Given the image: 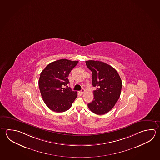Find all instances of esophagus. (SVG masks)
Instances as JSON below:
<instances>
[{
    "label": "esophagus",
    "mask_w": 160,
    "mask_h": 160,
    "mask_svg": "<svg viewBox=\"0 0 160 160\" xmlns=\"http://www.w3.org/2000/svg\"><path fill=\"white\" fill-rule=\"evenodd\" d=\"M85 92V90L84 89H82V90L80 91V93H81V94H83V93Z\"/></svg>",
    "instance_id": "esophagus-1"
}]
</instances>
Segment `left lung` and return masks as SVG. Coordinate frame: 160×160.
<instances>
[{
    "label": "left lung",
    "instance_id": "left-lung-1",
    "mask_svg": "<svg viewBox=\"0 0 160 160\" xmlns=\"http://www.w3.org/2000/svg\"><path fill=\"white\" fill-rule=\"evenodd\" d=\"M87 68L92 73L93 100L88 104L91 112L98 115L107 113L114 107L119 99L122 89V81L116 70L104 62L86 61Z\"/></svg>",
    "mask_w": 160,
    "mask_h": 160
}]
</instances>
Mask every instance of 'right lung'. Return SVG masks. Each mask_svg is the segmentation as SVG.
Segmentation results:
<instances>
[{"instance_id":"add662e5","label":"right lung","mask_w":160,"mask_h":160,"mask_svg":"<svg viewBox=\"0 0 160 160\" xmlns=\"http://www.w3.org/2000/svg\"><path fill=\"white\" fill-rule=\"evenodd\" d=\"M78 61L61 59L48 64L41 72L39 87L44 103L57 113L68 111L77 97V92L64 88L69 83L68 77Z\"/></svg>"}]
</instances>
